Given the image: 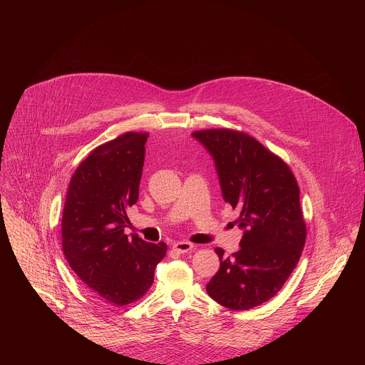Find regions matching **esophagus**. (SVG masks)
I'll use <instances>...</instances> for the list:
<instances>
[{
  "label": "esophagus",
  "mask_w": 365,
  "mask_h": 365,
  "mask_svg": "<svg viewBox=\"0 0 365 365\" xmlns=\"http://www.w3.org/2000/svg\"><path fill=\"white\" fill-rule=\"evenodd\" d=\"M193 247H195V245H193L192 242H187V241H178V242L173 244V248H175L178 252H180V254L193 250Z\"/></svg>",
  "instance_id": "esophagus-1"
}]
</instances>
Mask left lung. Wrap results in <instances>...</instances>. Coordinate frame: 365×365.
Here are the masks:
<instances>
[{
	"label": "left lung",
	"mask_w": 365,
	"mask_h": 365,
	"mask_svg": "<svg viewBox=\"0 0 365 365\" xmlns=\"http://www.w3.org/2000/svg\"><path fill=\"white\" fill-rule=\"evenodd\" d=\"M212 154L224 200L240 211L241 248L224 257L206 284L215 302L247 310L272 299L299 263L306 224L299 186L290 168L247 133L231 128L192 133Z\"/></svg>",
	"instance_id": "obj_1"
}]
</instances>
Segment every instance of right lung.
Wrapping results in <instances>:
<instances>
[{
	"label": "right lung",
	"mask_w": 365,
	"mask_h": 365,
	"mask_svg": "<svg viewBox=\"0 0 365 365\" xmlns=\"http://www.w3.org/2000/svg\"><path fill=\"white\" fill-rule=\"evenodd\" d=\"M147 137L128 131L92 150L71 179L63 207L62 247L71 269L117 306L147 293L168 251L165 242L124 234L138 199Z\"/></svg>",
	"instance_id": "1"
}]
</instances>
